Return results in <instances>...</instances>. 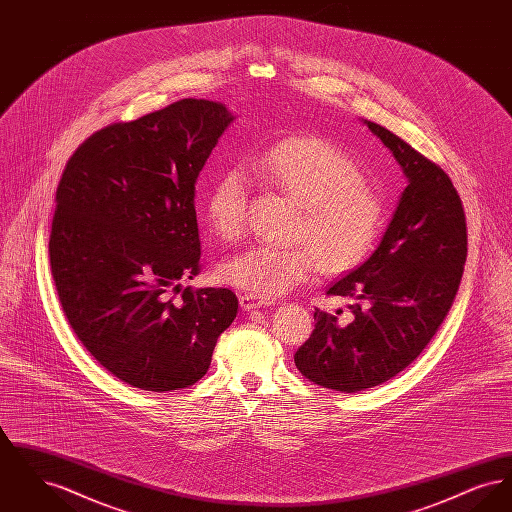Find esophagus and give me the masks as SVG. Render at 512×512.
<instances>
[{
	"label": "esophagus",
	"instance_id": "1",
	"mask_svg": "<svg viewBox=\"0 0 512 512\" xmlns=\"http://www.w3.org/2000/svg\"><path fill=\"white\" fill-rule=\"evenodd\" d=\"M240 305H242L244 311H253V309L267 307L268 301L267 299H261V297L253 295V293H244V295H240Z\"/></svg>",
	"mask_w": 512,
	"mask_h": 512
}]
</instances>
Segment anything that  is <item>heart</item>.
<instances>
[{"label": "heart", "mask_w": 512, "mask_h": 512, "mask_svg": "<svg viewBox=\"0 0 512 512\" xmlns=\"http://www.w3.org/2000/svg\"><path fill=\"white\" fill-rule=\"evenodd\" d=\"M253 171L301 205L293 234L301 244L247 247L220 268L226 284L274 297L309 280L318 267L324 274L357 267L376 244L386 219L384 195L334 140L313 134L284 138L253 161ZM205 213L224 242L244 236L249 176L242 167L220 172L205 195Z\"/></svg>", "instance_id": "heart-1"}]
</instances>
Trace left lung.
<instances>
[{"mask_svg":"<svg viewBox=\"0 0 512 512\" xmlns=\"http://www.w3.org/2000/svg\"><path fill=\"white\" fill-rule=\"evenodd\" d=\"M366 124L409 186L378 249L326 288L353 299L351 320L317 309L313 334L293 355L307 380L343 393L388 382L424 351L453 305L468 249L463 201L447 172L388 128Z\"/></svg>","mask_w":512,"mask_h":512,"instance_id":"8db88e82","label":"left lung"}]
</instances>
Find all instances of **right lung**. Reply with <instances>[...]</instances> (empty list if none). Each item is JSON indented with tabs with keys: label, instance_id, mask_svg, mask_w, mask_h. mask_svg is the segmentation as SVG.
<instances>
[{
	"label": "right lung",
	"instance_id": "add662e5",
	"mask_svg": "<svg viewBox=\"0 0 512 512\" xmlns=\"http://www.w3.org/2000/svg\"><path fill=\"white\" fill-rule=\"evenodd\" d=\"M234 117L180 99L84 140L55 194L49 263L76 338L146 391L201 380L238 315L228 288H180L201 272L195 182Z\"/></svg>",
	"mask_w": 512,
	"mask_h": 512
}]
</instances>
